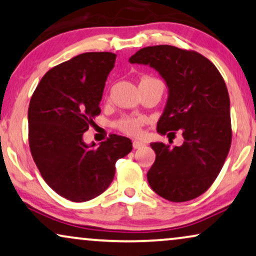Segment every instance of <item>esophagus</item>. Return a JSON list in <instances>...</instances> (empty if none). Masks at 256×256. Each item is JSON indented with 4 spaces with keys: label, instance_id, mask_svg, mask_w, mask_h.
Masks as SVG:
<instances>
[{
    "label": "esophagus",
    "instance_id": "1",
    "mask_svg": "<svg viewBox=\"0 0 256 256\" xmlns=\"http://www.w3.org/2000/svg\"><path fill=\"white\" fill-rule=\"evenodd\" d=\"M144 142H141V141H136V140L132 141V147H134V149H138V148L144 147Z\"/></svg>",
    "mask_w": 256,
    "mask_h": 256
}]
</instances>
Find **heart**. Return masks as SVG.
Here are the masks:
<instances>
[{
    "instance_id": "b5f03b06",
    "label": "heart",
    "mask_w": 256,
    "mask_h": 256,
    "mask_svg": "<svg viewBox=\"0 0 256 256\" xmlns=\"http://www.w3.org/2000/svg\"><path fill=\"white\" fill-rule=\"evenodd\" d=\"M146 118H132V116H127V118H121L116 122V127L120 129L124 134L130 136H138L141 134L142 126L146 124Z\"/></svg>"
}]
</instances>
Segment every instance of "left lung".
<instances>
[{"instance_id": "left-lung-1", "label": "left lung", "mask_w": 256, "mask_h": 256, "mask_svg": "<svg viewBox=\"0 0 256 256\" xmlns=\"http://www.w3.org/2000/svg\"><path fill=\"white\" fill-rule=\"evenodd\" d=\"M130 63L154 68L168 87V100L158 132L172 140L180 130L178 147L152 142L156 158L147 172L152 190L172 202L200 196L218 178L232 144L230 102L216 67L204 55L162 44L146 47Z\"/></svg>"}]
</instances>
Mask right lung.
Wrapping results in <instances>:
<instances>
[{
	"mask_svg": "<svg viewBox=\"0 0 256 256\" xmlns=\"http://www.w3.org/2000/svg\"><path fill=\"white\" fill-rule=\"evenodd\" d=\"M116 55L84 52L46 72L28 109L29 147L43 180L72 202L98 196L115 175V164L132 152L128 138L86 144L84 132L101 112L100 101Z\"/></svg>",
	"mask_w": 256,
	"mask_h": 256,
	"instance_id": "add662e5",
	"label": "right lung"
}]
</instances>
